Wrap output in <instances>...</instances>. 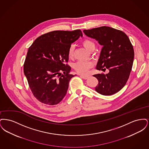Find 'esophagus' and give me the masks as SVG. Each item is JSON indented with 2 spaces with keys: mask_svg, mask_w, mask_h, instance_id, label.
Returning a JSON list of instances; mask_svg holds the SVG:
<instances>
[{
  "mask_svg": "<svg viewBox=\"0 0 149 149\" xmlns=\"http://www.w3.org/2000/svg\"><path fill=\"white\" fill-rule=\"evenodd\" d=\"M80 77L81 78L84 79H87L88 78V76H85V75H80Z\"/></svg>",
  "mask_w": 149,
  "mask_h": 149,
  "instance_id": "obj_1",
  "label": "esophagus"
}]
</instances>
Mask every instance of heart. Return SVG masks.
Segmentation results:
<instances>
[{
	"label": "heart",
	"instance_id": "1",
	"mask_svg": "<svg viewBox=\"0 0 149 149\" xmlns=\"http://www.w3.org/2000/svg\"><path fill=\"white\" fill-rule=\"evenodd\" d=\"M82 45L88 51H90L93 49H95V44L92 40L86 39L83 41ZM68 56L72 58L74 56V47L70 46L68 51ZM93 65L92 62L89 61H79L74 65V68L75 70L79 74H84L87 72L88 70Z\"/></svg>",
	"mask_w": 149,
	"mask_h": 149
}]
</instances>
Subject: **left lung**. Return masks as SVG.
<instances>
[{"instance_id":"obj_1","label":"left lung","mask_w":149,"mask_h":149,"mask_svg":"<svg viewBox=\"0 0 149 149\" xmlns=\"http://www.w3.org/2000/svg\"><path fill=\"white\" fill-rule=\"evenodd\" d=\"M83 32L103 46L96 69L109 71L93 75L98 80L95 91L104 95L119 92L127 81L134 62V50L129 38L122 31L107 26Z\"/></svg>"}]
</instances>
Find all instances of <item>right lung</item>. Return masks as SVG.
<instances>
[{
  "instance_id": "obj_1",
  "label": "right lung",
  "mask_w": 149,
  "mask_h": 149,
  "mask_svg": "<svg viewBox=\"0 0 149 149\" xmlns=\"http://www.w3.org/2000/svg\"><path fill=\"white\" fill-rule=\"evenodd\" d=\"M83 36L80 29L54 31L36 39L29 47L24 74L36 99L47 105H55L65 96L71 78L68 51L72 43Z\"/></svg>"
}]
</instances>
